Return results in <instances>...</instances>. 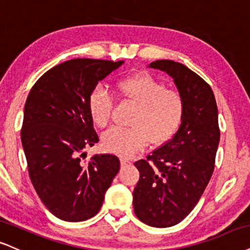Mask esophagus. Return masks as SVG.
Listing matches in <instances>:
<instances>
[{
	"label": "esophagus",
	"instance_id": "esophagus-1",
	"mask_svg": "<svg viewBox=\"0 0 250 250\" xmlns=\"http://www.w3.org/2000/svg\"><path fill=\"white\" fill-rule=\"evenodd\" d=\"M128 163H130V161H129L128 158L121 157V164H122V165H125V164H128Z\"/></svg>",
	"mask_w": 250,
	"mask_h": 250
}]
</instances>
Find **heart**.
<instances>
[{
    "label": "heart",
    "instance_id": "1",
    "mask_svg": "<svg viewBox=\"0 0 250 250\" xmlns=\"http://www.w3.org/2000/svg\"><path fill=\"white\" fill-rule=\"evenodd\" d=\"M117 92L125 100L137 104L130 128L114 127L102 136L108 151L130 156L149 141L159 143L176 133L184 116V101L178 92L167 89L161 81L146 74H137L119 81ZM114 101L104 87L98 86L88 98V112L93 122L104 128L112 119Z\"/></svg>",
    "mask_w": 250,
    "mask_h": 250
}]
</instances>
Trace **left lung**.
I'll list each match as a JSON object with an SVG mask.
<instances>
[{"instance_id":"obj_1","label":"left lung","mask_w":250,"mask_h":250,"mask_svg":"<svg viewBox=\"0 0 250 250\" xmlns=\"http://www.w3.org/2000/svg\"><path fill=\"white\" fill-rule=\"evenodd\" d=\"M149 67L172 78L184 101L172 138L134 164L140 171L135 214L149 226L165 228L184 220L203 195L214 170L220 130L214 94L205 80L173 60H156Z\"/></svg>"}]
</instances>
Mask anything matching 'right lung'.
<instances>
[{
    "label": "right lung",
    "mask_w": 250,
    "mask_h": 250,
    "mask_svg": "<svg viewBox=\"0 0 250 250\" xmlns=\"http://www.w3.org/2000/svg\"><path fill=\"white\" fill-rule=\"evenodd\" d=\"M123 62L67 60L45 72L26 99L21 138L30 179L46 208L62 220L94 216L120 170L117 156L85 159V149L99 142L89 94Z\"/></svg>",
    "instance_id": "right-lung-1"
}]
</instances>
